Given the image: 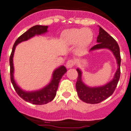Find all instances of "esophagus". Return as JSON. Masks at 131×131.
<instances>
[{"mask_svg":"<svg viewBox=\"0 0 131 131\" xmlns=\"http://www.w3.org/2000/svg\"><path fill=\"white\" fill-rule=\"evenodd\" d=\"M75 63H74V60H68L67 62V64H66V67L68 68H70L72 67H73V66L74 65Z\"/></svg>","mask_w":131,"mask_h":131,"instance_id":"esophagus-1","label":"esophagus"}]
</instances>
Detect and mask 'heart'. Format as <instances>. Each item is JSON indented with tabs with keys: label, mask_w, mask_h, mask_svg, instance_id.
Listing matches in <instances>:
<instances>
[{
	"label": "heart",
	"mask_w": 131,
	"mask_h": 131,
	"mask_svg": "<svg viewBox=\"0 0 131 131\" xmlns=\"http://www.w3.org/2000/svg\"><path fill=\"white\" fill-rule=\"evenodd\" d=\"M61 40L67 45L76 44L78 51H85L93 40V32L88 28L70 29L63 32Z\"/></svg>",
	"instance_id": "heart-1"
}]
</instances>
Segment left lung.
Listing matches in <instances>:
<instances>
[{
    "label": "left lung",
    "mask_w": 131,
    "mask_h": 131,
    "mask_svg": "<svg viewBox=\"0 0 131 131\" xmlns=\"http://www.w3.org/2000/svg\"><path fill=\"white\" fill-rule=\"evenodd\" d=\"M97 44L90 49L94 51L100 49H108L112 51L115 57L117 64V69L114 74V78L104 85L91 88L85 84L82 80V72L80 68H77L78 77L76 83V91L79 98L83 102L89 104H97L106 99L114 93L120 78V56L119 47L117 42L109 34L99 26V34L96 39Z\"/></svg>",
    "instance_id": "8db88e82"
}]
</instances>
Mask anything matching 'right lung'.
Instances as JSON below:
<instances>
[{
    "mask_svg": "<svg viewBox=\"0 0 131 131\" xmlns=\"http://www.w3.org/2000/svg\"><path fill=\"white\" fill-rule=\"evenodd\" d=\"M48 26L43 25H35L30 28L27 31L24 32L16 40L13 46L12 51L10 57V79H11V82L14 86V89L16 90L17 95L24 101L33 104L42 105V104H45L51 102L53 100L56 95L60 80L62 78L63 75L67 72V70L64 66H61L54 70L52 74L51 82L44 88L39 90L33 91H26L20 88L14 80V63H13V57H14L16 47L17 44L24 41L28 40L36 35H41L46 33L48 32Z\"/></svg>",
    "mask_w": 131,
    "mask_h": 131,
    "instance_id": "right-lung-1",
    "label": "right lung"
}]
</instances>
